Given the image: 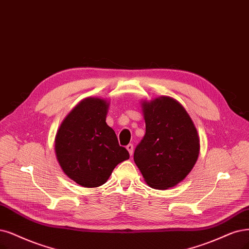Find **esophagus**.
<instances>
[{
	"label": "esophagus",
	"mask_w": 249,
	"mask_h": 249,
	"mask_svg": "<svg viewBox=\"0 0 249 249\" xmlns=\"http://www.w3.org/2000/svg\"><path fill=\"white\" fill-rule=\"evenodd\" d=\"M126 149H127L128 152H129V155L132 156V154H133V144H132V143H129V144H128V145L126 146Z\"/></svg>",
	"instance_id": "1"
}]
</instances>
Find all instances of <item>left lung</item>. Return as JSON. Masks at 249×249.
Returning a JSON list of instances; mask_svg holds the SVG:
<instances>
[{
    "instance_id": "left-lung-1",
    "label": "left lung",
    "mask_w": 249,
    "mask_h": 249,
    "mask_svg": "<svg viewBox=\"0 0 249 249\" xmlns=\"http://www.w3.org/2000/svg\"><path fill=\"white\" fill-rule=\"evenodd\" d=\"M145 134L134 162L148 185L165 190L185 178L198 159L199 137L187 110L168 96L142 103Z\"/></svg>"
}]
</instances>
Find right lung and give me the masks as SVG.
Wrapping results in <instances>:
<instances>
[{
  "mask_svg": "<svg viewBox=\"0 0 249 249\" xmlns=\"http://www.w3.org/2000/svg\"><path fill=\"white\" fill-rule=\"evenodd\" d=\"M107 100L88 97L63 120L55 139V153L60 167L78 185L99 187L108 179L129 153L119 144L107 122Z\"/></svg>",
  "mask_w": 249,
  "mask_h": 249,
  "instance_id": "obj_1",
  "label": "right lung"
}]
</instances>
